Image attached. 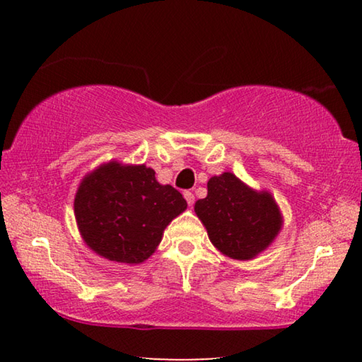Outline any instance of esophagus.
<instances>
[{
	"label": "esophagus",
	"instance_id": "1",
	"mask_svg": "<svg viewBox=\"0 0 362 362\" xmlns=\"http://www.w3.org/2000/svg\"><path fill=\"white\" fill-rule=\"evenodd\" d=\"M183 196H185L188 206H193L194 204V194L192 192H185V193H183Z\"/></svg>",
	"mask_w": 362,
	"mask_h": 362
}]
</instances>
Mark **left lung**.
<instances>
[{
    "label": "left lung",
    "instance_id": "obj_1",
    "mask_svg": "<svg viewBox=\"0 0 362 362\" xmlns=\"http://www.w3.org/2000/svg\"><path fill=\"white\" fill-rule=\"evenodd\" d=\"M194 212L214 247L233 260L255 259L272 246L284 222L272 193L254 189L233 173L211 177Z\"/></svg>",
    "mask_w": 362,
    "mask_h": 362
}]
</instances>
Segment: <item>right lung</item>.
<instances>
[{
	"label": "right lung",
	"instance_id": "right-lung-1",
	"mask_svg": "<svg viewBox=\"0 0 362 362\" xmlns=\"http://www.w3.org/2000/svg\"><path fill=\"white\" fill-rule=\"evenodd\" d=\"M73 207L86 246L107 260L139 265L158 249L187 201L161 185L151 168L112 159L83 177Z\"/></svg>",
	"mask_w": 362,
	"mask_h": 362
}]
</instances>
